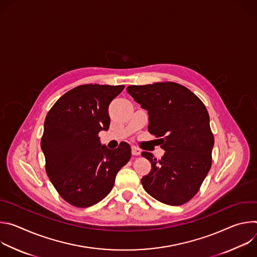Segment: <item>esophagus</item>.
I'll list each match as a JSON object with an SVG mask.
<instances>
[{
  "instance_id": "1",
  "label": "esophagus",
  "mask_w": 257,
  "mask_h": 257,
  "mask_svg": "<svg viewBox=\"0 0 257 257\" xmlns=\"http://www.w3.org/2000/svg\"><path fill=\"white\" fill-rule=\"evenodd\" d=\"M131 150H132V155H133V156H138V155H140V153H141V150L138 149L137 146H135V145H132Z\"/></svg>"
}]
</instances>
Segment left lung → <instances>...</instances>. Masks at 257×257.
I'll list each match as a JSON object with an SVG mask.
<instances>
[{
  "mask_svg": "<svg viewBox=\"0 0 257 257\" xmlns=\"http://www.w3.org/2000/svg\"><path fill=\"white\" fill-rule=\"evenodd\" d=\"M128 93L148 111L149 131L159 137L165 155L142 157L152 171L141 179L144 190L169 205H181L199 190L211 167L213 135L203 102L188 88L175 82L130 85Z\"/></svg>",
  "mask_w": 257,
  "mask_h": 257,
  "instance_id": "left-lung-1",
  "label": "left lung"
}]
</instances>
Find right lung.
<instances>
[{
  "label": "right lung",
  "instance_id": "right-lung-1",
  "mask_svg": "<svg viewBox=\"0 0 257 257\" xmlns=\"http://www.w3.org/2000/svg\"><path fill=\"white\" fill-rule=\"evenodd\" d=\"M124 85L85 84L62 95L48 113L41 141L47 174L70 204L88 207L111 192L119 170L131 158L121 142L116 150L100 143L109 127L108 105Z\"/></svg>",
  "mask_w": 257,
  "mask_h": 257
}]
</instances>
